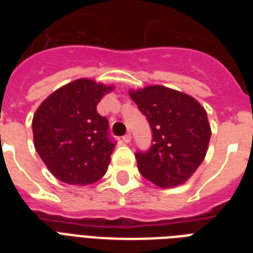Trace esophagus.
Returning <instances> with one entry per match:
<instances>
[{
  "label": "esophagus",
  "instance_id": "esophagus-1",
  "mask_svg": "<svg viewBox=\"0 0 253 253\" xmlns=\"http://www.w3.org/2000/svg\"><path fill=\"white\" fill-rule=\"evenodd\" d=\"M122 140H123V143H130L131 142V135L130 134L123 135Z\"/></svg>",
  "mask_w": 253,
  "mask_h": 253
}]
</instances>
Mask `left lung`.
Instances as JSON below:
<instances>
[{"label":"left lung","instance_id":"left-lung-1","mask_svg":"<svg viewBox=\"0 0 253 253\" xmlns=\"http://www.w3.org/2000/svg\"><path fill=\"white\" fill-rule=\"evenodd\" d=\"M130 97L150 123L152 146L135 154L140 174L160 188L182 184L204 162L211 130L208 114L190 95L154 85Z\"/></svg>","mask_w":253,"mask_h":253}]
</instances>
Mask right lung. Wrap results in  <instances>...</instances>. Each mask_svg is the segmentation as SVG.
Returning <instances> with one entry per match:
<instances>
[{
  "label": "right lung",
  "instance_id": "right-lung-1",
  "mask_svg": "<svg viewBox=\"0 0 253 253\" xmlns=\"http://www.w3.org/2000/svg\"><path fill=\"white\" fill-rule=\"evenodd\" d=\"M111 89L80 79L53 91L34 115L35 150L65 184H93L106 173L115 142L97 105Z\"/></svg>",
  "mask_w": 253,
  "mask_h": 253
}]
</instances>
